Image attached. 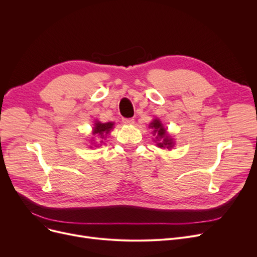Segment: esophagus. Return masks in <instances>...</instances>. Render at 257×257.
Returning <instances> with one entry per match:
<instances>
[{"label": "esophagus", "instance_id": "34e87169", "mask_svg": "<svg viewBox=\"0 0 257 257\" xmlns=\"http://www.w3.org/2000/svg\"><path fill=\"white\" fill-rule=\"evenodd\" d=\"M123 123L126 125H133L134 124V119L133 118H124Z\"/></svg>", "mask_w": 257, "mask_h": 257}]
</instances>
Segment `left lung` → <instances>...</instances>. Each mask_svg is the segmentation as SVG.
Listing matches in <instances>:
<instances>
[{
	"label": "left lung",
	"instance_id": "1",
	"mask_svg": "<svg viewBox=\"0 0 257 257\" xmlns=\"http://www.w3.org/2000/svg\"><path fill=\"white\" fill-rule=\"evenodd\" d=\"M150 127L153 129V133L156 136V141H158L157 146L159 148H168V149H170L171 147L174 146L173 140L168 136L164 125L161 124L159 119H154L150 124Z\"/></svg>",
	"mask_w": 257,
	"mask_h": 257
}]
</instances>
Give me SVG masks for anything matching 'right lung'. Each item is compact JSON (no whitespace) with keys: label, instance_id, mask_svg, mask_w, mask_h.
I'll list each match as a JSON object with an SVG mask.
<instances>
[{"label":"right lung","instance_id":"right-lung-1","mask_svg":"<svg viewBox=\"0 0 257 257\" xmlns=\"http://www.w3.org/2000/svg\"><path fill=\"white\" fill-rule=\"evenodd\" d=\"M113 127V123H111V121H109V123H100V121H97L96 124H94V127H93V136H96V138H99L100 139H104L106 134H108L110 132V130L112 129ZM103 142V141H100V143Z\"/></svg>","mask_w":257,"mask_h":257}]
</instances>
